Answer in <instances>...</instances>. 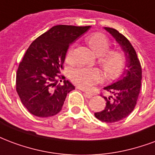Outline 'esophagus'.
<instances>
[{"mask_svg": "<svg viewBox=\"0 0 155 155\" xmlns=\"http://www.w3.org/2000/svg\"><path fill=\"white\" fill-rule=\"evenodd\" d=\"M84 96L86 97V98H91L93 96V94H91V93H89V92H84Z\"/></svg>", "mask_w": 155, "mask_h": 155, "instance_id": "34e87169", "label": "esophagus"}]
</instances>
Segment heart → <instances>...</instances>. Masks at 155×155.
Masks as SVG:
<instances>
[{
    "mask_svg": "<svg viewBox=\"0 0 155 155\" xmlns=\"http://www.w3.org/2000/svg\"><path fill=\"white\" fill-rule=\"evenodd\" d=\"M88 44L95 54L98 56V63L104 70L106 76L109 79H116L123 72L127 63L124 53L120 50H110L109 39L102 33H94L86 38ZM74 61V47L72 45L67 51L66 61L73 63ZM69 77L78 86L89 89L102 80L103 74L98 68H89L77 66L69 72Z\"/></svg>",
    "mask_w": 155,
    "mask_h": 155,
    "instance_id": "1",
    "label": "heart"
}]
</instances>
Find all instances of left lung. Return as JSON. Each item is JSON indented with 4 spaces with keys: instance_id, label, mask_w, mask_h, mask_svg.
Here are the masks:
<instances>
[{
    "instance_id": "obj_1",
    "label": "left lung",
    "mask_w": 155,
    "mask_h": 155,
    "mask_svg": "<svg viewBox=\"0 0 155 155\" xmlns=\"http://www.w3.org/2000/svg\"><path fill=\"white\" fill-rule=\"evenodd\" d=\"M105 29L114 37L127 57V70L119 81L104 88L107 95L102 96L106 101V106L101 112L94 113L98 120L113 123L126 118L135 108L141 86L142 69L129 40L115 28L105 27Z\"/></svg>"
}]
</instances>
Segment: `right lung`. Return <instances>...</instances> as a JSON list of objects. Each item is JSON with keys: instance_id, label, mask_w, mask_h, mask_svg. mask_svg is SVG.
I'll use <instances>...</instances> for the list:
<instances>
[{"instance_id": "1", "label": "right lung", "mask_w": 155, "mask_h": 155, "mask_svg": "<svg viewBox=\"0 0 155 155\" xmlns=\"http://www.w3.org/2000/svg\"><path fill=\"white\" fill-rule=\"evenodd\" d=\"M90 26L56 25L28 47L16 73V91L23 105L33 115L51 117L60 112L67 94L74 89L60 74L70 44Z\"/></svg>"}]
</instances>
